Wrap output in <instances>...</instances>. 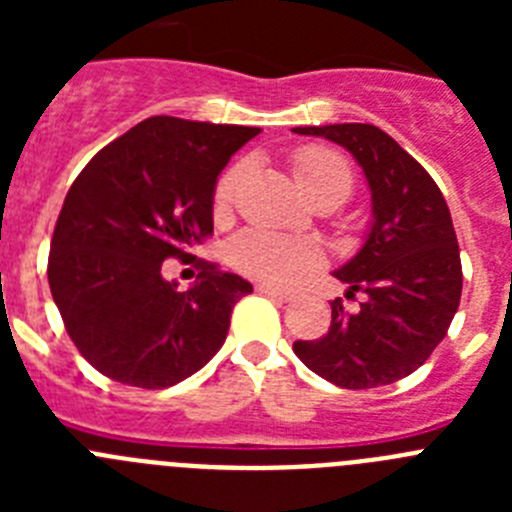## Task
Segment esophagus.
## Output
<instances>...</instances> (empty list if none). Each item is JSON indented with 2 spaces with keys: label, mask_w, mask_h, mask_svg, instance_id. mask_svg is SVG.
I'll list each match as a JSON object with an SVG mask.
<instances>
[{
  "label": "esophagus",
  "mask_w": 512,
  "mask_h": 512,
  "mask_svg": "<svg viewBox=\"0 0 512 512\" xmlns=\"http://www.w3.org/2000/svg\"><path fill=\"white\" fill-rule=\"evenodd\" d=\"M256 292H259V295L271 297V300H277V302H289V300H292V292H284V289L269 287V284H256Z\"/></svg>",
  "instance_id": "34e87169"
}]
</instances>
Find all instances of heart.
Listing matches in <instances>:
<instances>
[{
    "label": "heart",
    "instance_id": "heart-1",
    "mask_svg": "<svg viewBox=\"0 0 512 512\" xmlns=\"http://www.w3.org/2000/svg\"><path fill=\"white\" fill-rule=\"evenodd\" d=\"M292 174L307 197L318 194H341L348 197L354 174L346 158L333 148L302 146L292 153ZM246 166H230L215 184L212 194V210L217 217L228 215L235 200V192L241 187ZM230 259L246 277L256 282L284 287L307 274L318 264V251L305 241L287 238V235L269 233V230H246L233 241Z\"/></svg>",
    "mask_w": 512,
    "mask_h": 512
}]
</instances>
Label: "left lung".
<instances>
[{
	"label": "left lung",
	"mask_w": 512,
	"mask_h": 512,
	"mask_svg": "<svg viewBox=\"0 0 512 512\" xmlns=\"http://www.w3.org/2000/svg\"><path fill=\"white\" fill-rule=\"evenodd\" d=\"M346 148L372 189V228L354 259L333 271L359 310L330 302V328L295 341L307 369L343 390H372L413 374L443 341L461 300L454 223L431 174L395 138L366 122L295 128Z\"/></svg>",
	"instance_id": "1"
}]
</instances>
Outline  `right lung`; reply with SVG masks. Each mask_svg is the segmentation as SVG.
Returning a JSON list of instances; mask_svg holds the SVG:
<instances>
[{"instance_id": "1", "label": "right lung", "mask_w": 512, "mask_h": 512, "mask_svg": "<svg viewBox=\"0 0 512 512\" xmlns=\"http://www.w3.org/2000/svg\"><path fill=\"white\" fill-rule=\"evenodd\" d=\"M259 133L148 117L76 176L53 230L48 284L66 333L104 377L164 390L220 351L251 284L197 261V282L179 292L161 264L194 259L212 233L217 176Z\"/></svg>"}]
</instances>
